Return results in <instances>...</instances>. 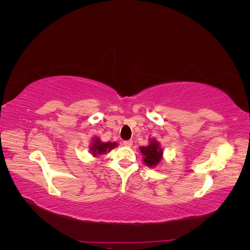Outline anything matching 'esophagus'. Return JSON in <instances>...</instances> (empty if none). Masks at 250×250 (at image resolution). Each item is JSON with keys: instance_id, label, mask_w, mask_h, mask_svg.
Segmentation results:
<instances>
[{"instance_id": "obj_1", "label": "esophagus", "mask_w": 250, "mask_h": 250, "mask_svg": "<svg viewBox=\"0 0 250 250\" xmlns=\"http://www.w3.org/2000/svg\"><path fill=\"white\" fill-rule=\"evenodd\" d=\"M132 141L131 140H128V141H124L123 142V144H124V146H126V147H131L132 146Z\"/></svg>"}]
</instances>
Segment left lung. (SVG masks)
Returning <instances> with one entry per match:
<instances>
[{
    "instance_id": "1",
    "label": "left lung",
    "mask_w": 250,
    "mask_h": 250,
    "mask_svg": "<svg viewBox=\"0 0 250 250\" xmlns=\"http://www.w3.org/2000/svg\"><path fill=\"white\" fill-rule=\"evenodd\" d=\"M143 161L147 167L155 168L161 164L164 157V149L155 139H150L147 146L140 147Z\"/></svg>"
}]
</instances>
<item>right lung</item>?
<instances>
[{"instance_id":"right-lung-1","label":"right lung","mask_w":250,"mask_h":250,"mask_svg":"<svg viewBox=\"0 0 250 250\" xmlns=\"http://www.w3.org/2000/svg\"><path fill=\"white\" fill-rule=\"evenodd\" d=\"M118 146V143L116 142H107L104 143L102 142L98 137H94L90 143L89 146V153L92 154L94 157H98L101 154H106L110 151Z\"/></svg>"}]
</instances>
